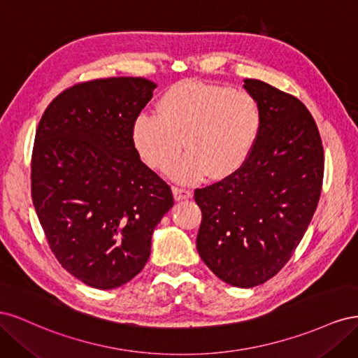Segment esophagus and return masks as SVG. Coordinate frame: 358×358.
Instances as JSON below:
<instances>
[{"mask_svg":"<svg viewBox=\"0 0 358 358\" xmlns=\"http://www.w3.org/2000/svg\"><path fill=\"white\" fill-rule=\"evenodd\" d=\"M171 192H173V197H175L176 201H182V200H188L192 197V192L188 191V189H183V188H176L173 187L171 188Z\"/></svg>","mask_w":358,"mask_h":358,"instance_id":"1","label":"esophagus"}]
</instances>
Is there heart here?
I'll use <instances>...</instances> for the list:
<instances>
[{"label": "heart", "mask_w": 358, "mask_h": 358, "mask_svg": "<svg viewBox=\"0 0 358 358\" xmlns=\"http://www.w3.org/2000/svg\"><path fill=\"white\" fill-rule=\"evenodd\" d=\"M262 128V107L251 92L182 80L162 92L157 115L134 119L131 138L140 158L158 171L175 164L183 143L187 154L170 176L189 185L206 176L224 180L241 171Z\"/></svg>", "instance_id": "heart-1"}]
</instances>
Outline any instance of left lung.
Instances as JSON below:
<instances>
[{
    "instance_id": "1",
    "label": "left lung",
    "mask_w": 358,
    "mask_h": 358,
    "mask_svg": "<svg viewBox=\"0 0 358 358\" xmlns=\"http://www.w3.org/2000/svg\"><path fill=\"white\" fill-rule=\"evenodd\" d=\"M263 128L241 171L196 189L203 220L197 251L212 272L239 288L264 284L291 258L315 213L324 176L318 127L296 96L245 79Z\"/></svg>"
}]
</instances>
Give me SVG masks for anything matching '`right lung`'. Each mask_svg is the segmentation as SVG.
Wrapping results in <instances>:
<instances>
[{
	"label": "right lung",
	"instance_id": "1",
	"mask_svg": "<svg viewBox=\"0 0 358 358\" xmlns=\"http://www.w3.org/2000/svg\"><path fill=\"white\" fill-rule=\"evenodd\" d=\"M155 88L143 78L76 85L37 128L32 203L61 266L92 288L113 289L142 272L155 227L175 203L131 138Z\"/></svg>",
	"mask_w": 358,
	"mask_h": 358
}]
</instances>
